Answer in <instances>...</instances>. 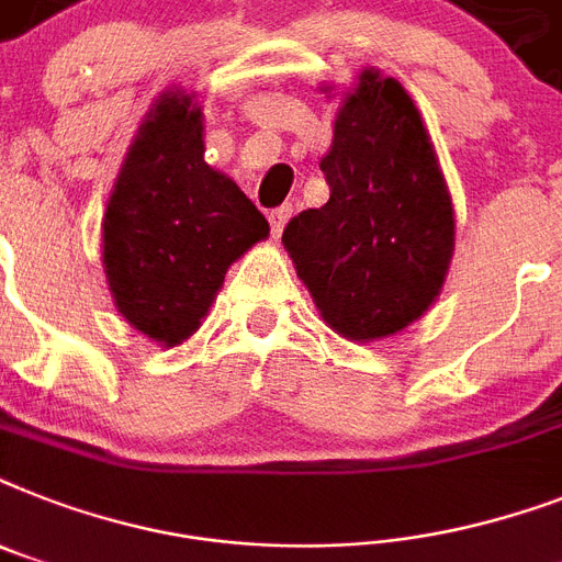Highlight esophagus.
I'll return each instance as SVG.
<instances>
[{
  "label": "esophagus",
  "instance_id": "34e87169",
  "mask_svg": "<svg viewBox=\"0 0 562 562\" xmlns=\"http://www.w3.org/2000/svg\"><path fill=\"white\" fill-rule=\"evenodd\" d=\"M289 218H291V207H289V204H282V207L271 210V216H268V222H271L273 239H280L282 227H285V222H289Z\"/></svg>",
  "mask_w": 562,
  "mask_h": 562
}]
</instances>
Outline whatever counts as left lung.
<instances>
[{
    "instance_id": "obj_1",
    "label": "left lung",
    "mask_w": 562,
    "mask_h": 562,
    "mask_svg": "<svg viewBox=\"0 0 562 562\" xmlns=\"http://www.w3.org/2000/svg\"><path fill=\"white\" fill-rule=\"evenodd\" d=\"M321 170L328 202L282 231L296 277L346 340L398 335L441 294L456 216L430 132L395 77L363 68L344 91Z\"/></svg>"
}]
</instances>
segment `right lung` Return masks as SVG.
<instances>
[{
  "label": "right lung",
  "instance_id": "obj_1",
  "mask_svg": "<svg viewBox=\"0 0 562 562\" xmlns=\"http://www.w3.org/2000/svg\"><path fill=\"white\" fill-rule=\"evenodd\" d=\"M195 94L167 89L140 121L103 213L115 308L164 349L199 331L227 268L271 227L234 178L204 161Z\"/></svg>",
  "mask_w": 562,
  "mask_h": 562
}]
</instances>
